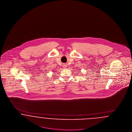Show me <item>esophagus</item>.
I'll list each match as a JSON object with an SVG mask.
<instances>
[{
    "mask_svg": "<svg viewBox=\"0 0 132 132\" xmlns=\"http://www.w3.org/2000/svg\"><path fill=\"white\" fill-rule=\"evenodd\" d=\"M63 67L64 68H67V65L65 63H63Z\"/></svg>",
    "mask_w": 132,
    "mask_h": 132,
    "instance_id": "34e87169",
    "label": "esophagus"
}]
</instances>
